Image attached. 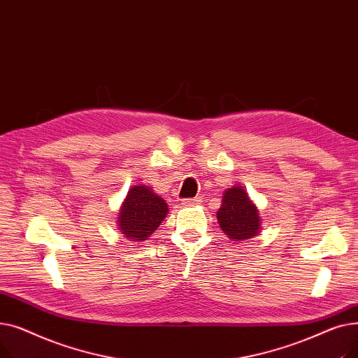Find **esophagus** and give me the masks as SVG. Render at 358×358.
I'll use <instances>...</instances> for the list:
<instances>
[{"label": "esophagus", "instance_id": "34e87169", "mask_svg": "<svg viewBox=\"0 0 358 358\" xmlns=\"http://www.w3.org/2000/svg\"><path fill=\"white\" fill-rule=\"evenodd\" d=\"M201 203L200 197H194V199H184L182 200V206L185 208H193V206H199Z\"/></svg>", "mask_w": 358, "mask_h": 358}]
</instances>
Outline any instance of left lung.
I'll return each instance as SVG.
<instances>
[{"label": "left lung", "mask_w": 358, "mask_h": 358, "mask_svg": "<svg viewBox=\"0 0 358 358\" xmlns=\"http://www.w3.org/2000/svg\"><path fill=\"white\" fill-rule=\"evenodd\" d=\"M216 217L223 234L239 243L257 236L261 229L257 206L241 185H234L223 193Z\"/></svg>", "instance_id": "obj_1"}]
</instances>
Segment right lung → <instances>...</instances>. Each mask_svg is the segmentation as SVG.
Returning a JSON list of instances; mask_svg holds the SVG:
<instances>
[{
  "label": "right lung",
  "instance_id": "obj_1",
  "mask_svg": "<svg viewBox=\"0 0 358 358\" xmlns=\"http://www.w3.org/2000/svg\"><path fill=\"white\" fill-rule=\"evenodd\" d=\"M168 204L150 187H130L120 206L117 227L120 234L134 242L146 241L166 217Z\"/></svg>",
  "mask_w": 358,
  "mask_h": 358
}]
</instances>
